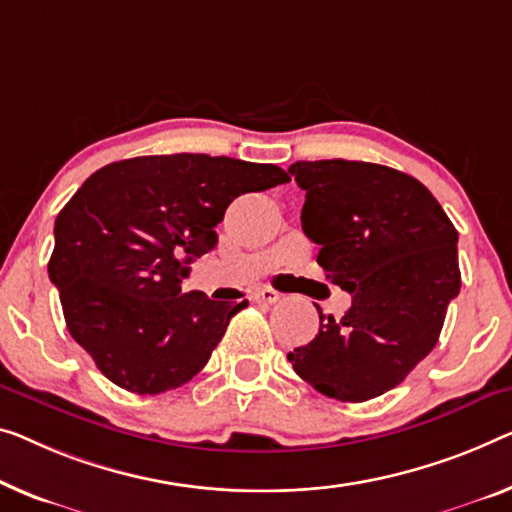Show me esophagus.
<instances>
[{
	"label": "esophagus",
	"mask_w": 512,
	"mask_h": 512,
	"mask_svg": "<svg viewBox=\"0 0 512 512\" xmlns=\"http://www.w3.org/2000/svg\"><path fill=\"white\" fill-rule=\"evenodd\" d=\"M280 299V292H276V289L271 287H259L253 292V301H259V303H276Z\"/></svg>",
	"instance_id": "esophagus-1"
}]
</instances>
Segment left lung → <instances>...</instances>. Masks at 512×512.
<instances>
[{
  "label": "left lung",
  "mask_w": 512,
  "mask_h": 512,
  "mask_svg": "<svg viewBox=\"0 0 512 512\" xmlns=\"http://www.w3.org/2000/svg\"><path fill=\"white\" fill-rule=\"evenodd\" d=\"M303 232L317 264L352 294L340 319L287 358L315 391L342 402L384 395L437 345L460 294L457 230L421 181L363 160H299Z\"/></svg>",
  "instance_id": "1"
}]
</instances>
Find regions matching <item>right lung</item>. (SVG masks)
Here are the masks:
<instances>
[{"instance_id":"right-lung-1","label":"right lung","mask_w":512,"mask_h":512,"mask_svg":"<svg viewBox=\"0 0 512 512\" xmlns=\"http://www.w3.org/2000/svg\"><path fill=\"white\" fill-rule=\"evenodd\" d=\"M278 165L227 156H140L101 167L55 220L48 273L68 333L126 391L156 395L193 379L248 301L181 294L195 257L243 193L287 183Z\"/></svg>"}]
</instances>
